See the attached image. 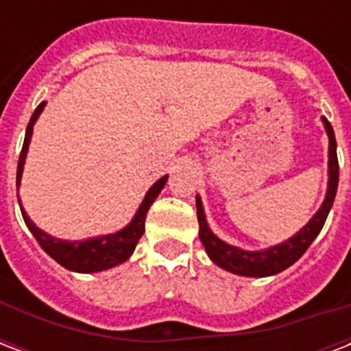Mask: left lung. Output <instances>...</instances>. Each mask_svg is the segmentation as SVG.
<instances>
[{"label": "left lung", "instance_id": "8db88e82", "mask_svg": "<svg viewBox=\"0 0 351 351\" xmlns=\"http://www.w3.org/2000/svg\"><path fill=\"white\" fill-rule=\"evenodd\" d=\"M322 123L326 129L328 134V189L324 202L321 204V208L310 222L300 228L293 237H289L288 240H284L277 245H269L266 250L258 251H247L237 245H231L224 240H220L217 234L211 231L208 220H206V213H204L202 198L197 195V217H198V237L200 242L206 247V253L209 258L217 264L219 267L231 271L234 275H242V277H271L277 273L284 271L286 267L299 261L300 256L304 255V251L311 245V242L317 239V234L321 233L322 226L326 222L328 213L333 206L335 200V193H337L339 186V162H337V142H335V134L330 125V121L322 117Z\"/></svg>", "mask_w": 351, "mask_h": 351}]
</instances>
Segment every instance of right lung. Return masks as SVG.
I'll return each instance as SVG.
<instances>
[{
	"mask_svg": "<svg viewBox=\"0 0 351 351\" xmlns=\"http://www.w3.org/2000/svg\"><path fill=\"white\" fill-rule=\"evenodd\" d=\"M47 101H41L40 106L36 107L34 114L30 118L29 125H27V132H25V142L23 147H21V154H19L18 162V173H16V187L19 189V184H21V175H23V165L25 158H27V153H29V143L30 138H32V129H34L36 120L40 118V114L45 109ZM165 182H167V175L162 176L160 180H156L153 186L149 187V191L145 193L140 208L134 213L132 220L125 228H121L117 233H107L100 234V237H90V239L85 240H62L52 237V234L45 233L43 230H40L38 226L30 220V217L27 215V211L21 206V200L18 202L19 209H21V215H23V220L29 231L34 234V239L38 240V244L43 247L47 255L52 256L54 261L63 266L69 271L76 273H98L106 271V269H111V267L118 266L121 262H125L129 256L132 255V251L136 247L138 240L145 231V217H147V211L151 208V204L156 200V197L160 195V191L164 189Z\"/></svg>",
	"mask_w": 351,
	"mask_h": 351,
	"instance_id": "obj_1",
	"label": "right lung"
}]
</instances>
